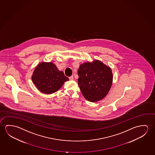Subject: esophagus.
Returning <instances> with one entry per match:
<instances>
[{
  "instance_id": "1",
  "label": "esophagus",
  "mask_w": 155,
  "mask_h": 155,
  "mask_svg": "<svg viewBox=\"0 0 155 155\" xmlns=\"http://www.w3.org/2000/svg\"><path fill=\"white\" fill-rule=\"evenodd\" d=\"M69 79L70 80H73L74 79V77H73V76H69Z\"/></svg>"
}]
</instances>
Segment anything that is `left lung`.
Returning <instances> with one entry per match:
<instances>
[{
    "mask_svg": "<svg viewBox=\"0 0 155 155\" xmlns=\"http://www.w3.org/2000/svg\"><path fill=\"white\" fill-rule=\"evenodd\" d=\"M78 74L79 88L87 100L95 102L107 95L113 82L110 67L102 62L95 60L81 64Z\"/></svg>",
    "mask_w": 155,
    "mask_h": 155,
    "instance_id": "left-lung-1",
    "label": "left lung"
}]
</instances>
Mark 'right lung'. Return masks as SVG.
Instances as JSON below:
<instances>
[{"label": "right lung", "mask_w": 155, "mask_h": 155, "mask_svg": "<svg viewBox=\"0 0 155 155\" xmlns=\"http://www.w3.org/2000/svg\"><path fill=\"white\" fill-rule=\"evenodd\" d=\"M32 80L40 91L49 94L58 91L69 79L52 62H42L35 69Z\"/></svg>", "instance_id": "1"}]
</instances>
